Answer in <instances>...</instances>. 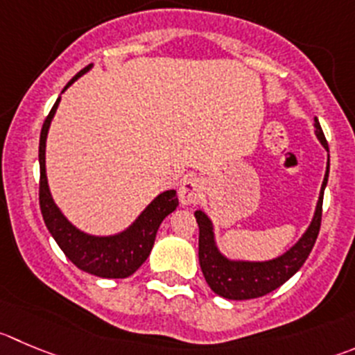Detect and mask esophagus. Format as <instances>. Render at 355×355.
<instances>
[{
  "mask_svg": "<svg viewBox=\"0 0 355 355\" xmlns=\"http://www.w3.org/2000/svg\"><path fill=\"white\" fill-rule=\"evenodd\" d=\"M202 191H204V181L197 175H190L181 183L180 190H178V197H180V202L183 205H191L200 200Z\"/></svg>",
  "mask_w": 355,
  "mask_h": 355,
  "instance_id": "1",
  "label": "esophagus"
}]
</instances>
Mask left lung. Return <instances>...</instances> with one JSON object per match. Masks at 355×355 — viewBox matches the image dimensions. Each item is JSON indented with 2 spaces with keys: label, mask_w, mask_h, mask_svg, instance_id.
Returning <instances> with one entry per match:
<instances>
[{
  "label": "left lung",
  "mask_w": 355,
  "mask_h": 355,
  "mask_svg": "<svg viewBox=\"0 0 355 355\" xmlns=\"http://www.w3.org/2000/svg\"><path fill=\"white\" fill-rule=\"evenodd\" d=\"M313 127H315L317 139L327 150V141L317 118L313 120ZM327 175H329V158H327V171L324 174L312 223L302 235V239L289 251H286L279 258L268 259V261H235V259H228L226 256H223L216 245L212 221L204 211H195V218L198 223V261H200L202 273H204L209 288L216 295L226 300L259 298V296L272 293L273 289L281 288L302 268L320 230L322 197L324 188L327 184Z\"/></svg>",
  "instance_id": "1"
}]
</instances>
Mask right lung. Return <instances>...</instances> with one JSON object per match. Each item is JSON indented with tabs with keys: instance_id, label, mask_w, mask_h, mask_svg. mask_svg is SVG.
Returning a JSON list of instances; mask_svg holds the SVG:
<instances>
[{
	"instance_id": "right-lung-1",
	"label": "right lung",
	"mask_w": 355,
	"mask_h": 355,
	"mask_svg": "<svg viewBox=\"0 0 355 355\" xmlns=\"http://www.w3.org/2000/svg\"><path fill=\"white\" fill-rule=\"evenodd\" d=\"M90 67L92 64L83 67L76 76H73V80L64 87V90L71 83L76 82L82 74H85ZM59 103L60 97L55 101L49 116L43 121L42 134H40V209H42L43 221L73 265H76L83 272L103 277V279H125V277L132 275L146 261L155 244L158 226L164 221L165 216L175 211L180 200L175 197V190L164 191L141 212L139 218L127 230L116 235H110V237L89 235L71 225L53 202L45 171L46 136H49L50 123H52Z\"/></svg>"
}]
</instances>
